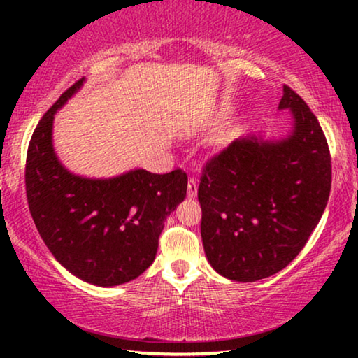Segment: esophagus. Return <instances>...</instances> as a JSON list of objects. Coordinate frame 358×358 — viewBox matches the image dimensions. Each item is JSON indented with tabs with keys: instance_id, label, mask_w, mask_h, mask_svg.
<instances>
[{
	"instance_id": "1",
	"label": "esophagus",
	"mask_w": 358,
	"mask_h": 358,
	"mask_svg": "<svg viewBox=\"0 0 358 358\" xmlns=\"http://www.w3.org/2000/svg\"><path fill=\"white\" fill-rule=\"evenodd\" d=\"M187 194H189V197H195V195H197V185H195L194 180H189Z\"/></svg>"
}]
</instances>
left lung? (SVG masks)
<instances>
[{
	"instance_id": "left-lung-1",
	"label": "left lung",
	"mask_w": 358,
	"mask_h": 358,
	"mask_svg": "<svg viewBox=\"0 0 358 358\" xmlns=\"http://www.w3.org/2000/svg\"><path fill=\"white\" fill-rule=\"evenodd\" d=\"M81 87L83 81L63 92L34 130L27 202L58 264L83 282L110 288L135 280L153 264L164 220L185 199L187 174L141 168L112 178L73 173L57 153L53 124Z\"/></svg>"
}]
</instances>
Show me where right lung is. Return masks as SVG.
<instances>
[{"label":"right lung","instance_id":"right-lung-1","mask_svg":"<svg viewBox=\"0 0 358 358\" xmlns=\"http://www.w3.org/2000/svg\"><path fill=\"white\" fill-rule=\"evenodd\" d=\"M278 110L290 115L285 129L231 141L200 179L205 256L228 280L256 282L287 267L329 199V148L315 114L292 90Z\"/></svg>","mask_w":358,"mask_h":358}]
</instances>
